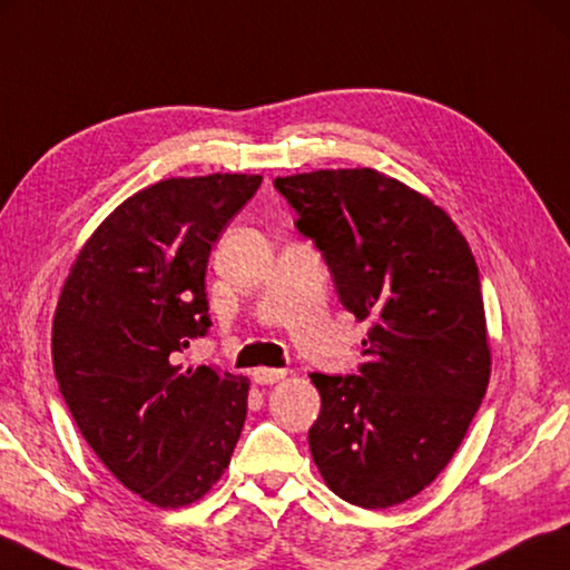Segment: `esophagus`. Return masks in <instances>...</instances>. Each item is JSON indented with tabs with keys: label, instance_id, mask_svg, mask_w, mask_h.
Listing matches in <instances>:
<instances>
[{
	"label": "esophagus",
	"instance_id": "34e87169",
	"mask_svg": "<svg viewBox=\"0 0 570 570\" xmlns=\"http://www.w3.org/2000/svg\"><path fill=\"white\" fill-rule=\"evenodd\" d=\"M252 376L256 384L268 386V384H278V381L286 379V371L284 368H254Z\"/></svg>",
	"mask_w": 570,
	"mask_h": 570
}]
</instances>
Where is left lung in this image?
I'll list each match as a JSON object with an SVG mask.
<instances>
[{
	"instance_id": "obj_1",
	"label": "left lung",
	"mask_w": 570,
	"mask_h": 570,
	"mask_svg": "<svg viewBox=\"0 0 570 570\" xmlns=\"http://www.w3.org/2000/svg\"><path fill=\"white\" fill-rule=\"evenodd\" d=\"M316 244L346 312L368 318L358 374H312L308 429L331 491L389 509L446 469L489 386L479 266L451 216L376 169L276 177Z\"/></svg>"
}]
</instances>
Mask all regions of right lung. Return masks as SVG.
I'll use <instances>...</instances> for the list:
<instances>
[{"mask_svg":"<svg viewBox=\"0 0 570 570\" xmlns=\"http://www.w3.org/2000/svg\"><path fill=\"white\" fill-rule=\"evenodd\" d=\"M258 174L164 179L81 246L51 324L59 391L99 461L159 509L199 501L229 469L249 379L174 364L212 326L206 264Z\"/></svg>","mask_w":570,"mask_h":570,"instance_id":"add662e5","label":"right lung"}]
</instances>
